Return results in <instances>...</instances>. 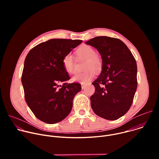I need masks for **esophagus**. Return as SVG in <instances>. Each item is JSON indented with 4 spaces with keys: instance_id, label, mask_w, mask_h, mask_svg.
Here are the masks:
<instances>
[{
    "instance_id": "34e87169",
    "label": "esophagus",
    "mask_w": 159,
    "mask_h": 159,
    "mask_svg": "<svg viewBox=\"0 0 159 159\" xmlns=\"http://www.w3.org/2000/svg\"><path fill=\"white\" fill-rule=\"evenodd\" d=\"M81 86H82V89H84L85 88V87H86V84H82Z\"/></svg>"
}]
</instances>
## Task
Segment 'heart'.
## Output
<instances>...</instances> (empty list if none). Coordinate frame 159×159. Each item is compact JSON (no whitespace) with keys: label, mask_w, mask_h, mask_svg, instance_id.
Instances as JSON below:
<instances>
[{"label":"heart","mask_w":159,"mask_h":159,"mask_svg":"<svg viewBox=\"0 0 159 159\" xmlns=\"http://www.w3.org/2000/svg\"><path fill=\"white\" fill-rule=\"evenodd\" d=\"M76 55L80 58L86 60L84 65L85 71L76 74L72 79V82L85 84L93 79L96 71L99 72L102 67L101 58L96 55V50L89 45H83L76 50ZM63 65L65 70L69 74L75 73L74 58L70 54L66 55L63 58Z\"/></svg>","instance_id":"heart-1"}]
</instances>
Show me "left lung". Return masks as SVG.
Wrapping results in <instances>:
<instances>
[{
    "label": "left lung",
    "mask_w": 159,
    "mask_h": 159,
    "mask_svg": "<svg viewBox=\"0 0 159 159\" xmlns=\"http://www.w3.org/2000/svg\"><path fill=\"white\" fill-rule=\"evenodd\" d=\"M85 44L96 48L102 60V71L93 82L95 93L90 105L96 115L116 120L129 109L137 88V65L131 52L120 39L98 36Z\"/></svg>",
    "instance_id": "8db88e82"
}]
</instances>
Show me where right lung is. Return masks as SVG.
Wrapping results in <instances>:
<instances>
[{"label": "right lung", "instance_id": "right-lung-1", "mask_svg": "<svg viewBox=\"0 0 159 159\" xmlns=\"http://www.w3.org/2000/svg\"><path fill=\"white\" fill-rule=\"evenodd\" d=\"M82 42L80 39H52L32 48L24 64L21 81L26 102L39 120L55 124L69 115L79 83L60 82L70 79L63 65V57Z\"/></svg>", "mask_w": 159, "mask_h": 159}]
</instances>
